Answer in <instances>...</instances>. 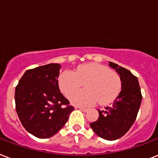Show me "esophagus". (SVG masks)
I'll return each instance as SVG.
<instances>
[{
	"instance_id": "esophagus-1",
	"label": "esophagus",
	"mask_w": 158,
	"mask_h": 158,
	"mask_svg": "<svg viewBox=\"0 0 158 158\" xmlns=\"http://www.w3.org/2000/svg\"><path fill=\"white\" fill-rule=\"evenodd\" d=\"M77 108L79 109V110H80L83 111V112H86V111L88 110V109H86V108H83V107H77Z\"/></svg>"
}]
</instances>
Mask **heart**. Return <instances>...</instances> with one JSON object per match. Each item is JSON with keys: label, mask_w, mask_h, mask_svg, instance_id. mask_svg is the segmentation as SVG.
<instances>
[{"label": "heart", "mask_w": 158, "mask_h": 158, "mask_svg": "<svg viewBox=\"0 0 158 158\" xmlns=\"http://www.w3.org/2000/svg\"><path fill=\"white\" fill-rule=\"evenodd\" d=\"M84 84L86 90L73 93L70 101L73 105L90 106L99 101L101 106L111 103L120 92L119 76L107 67L98 63H86L77 67L75 72L64 71L58 77V86L69 96Z\"/></svg>", "instance_id": "b5f03b06"}]
</instances>
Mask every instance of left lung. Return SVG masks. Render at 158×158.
<instances>
[{
  "label": "left lung",
  "mask_w": 158,
  "mask_h": 158,
  "mask_svg": "<svg viewBox=\"0 0 158 158\" xmlns=\"http://www.w3.org/2000/svg\"><path fill=\"white\" fill-rule=\"evenodd\" d=\"M109 63L119 75L122 90L110 106L104 110H98L99 118L90 126L99 137L112 141L123 137L134 124L141 105L142 94L139 80L130 71L114 62Z\"/></svg>",
  "instance_id": "8db88e82"
}]
</instances>
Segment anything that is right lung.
<instances>
[{
	"label": "right lung",
	"mask_w": 158,
	"mask_h": 158,
	"mask_svg": "<svg viewBox=\"0 0 158 158\" xmlns=\"http://www.w3.org/2000/svg\"><path fill=\"white\" fill-rule=\"evenodd\" d=\"M61 65L50 63L27 70L15 87V110L24 128L39 139L56 134L74 107L60 92Z\"/></svg>",
	"instance_id": "1"
}]
</instances>
